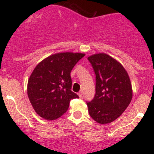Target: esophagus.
<instances>
[{
  "label": "esophagus",
  "instance_id": "esophagus-1",
  "mask_svg": "<svg viewBox=\"0 0 154 154\" xmlns=\"http://www.w3.org/2000/svg\"><path fill=\"white\" fill-rule=\"evenodd\" d=\"M78 95H79V98H82V91L79 92V93H78Z\"/></svg>",
  "mask_w": 154,
  "mask_h": 154
}]
</instances>
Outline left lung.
Returning <instances> with one entry per match:
<instances>
[{"label": "left lung", "mask_w": 154, "mask_h": 154, "mask_svg": "<svg viewBox=\"0 0 154 154\" xmlns=\"http://www.w3.org/2000/svg\"><path fill=\"white\" fill-rule=\"evenodd\" d=\"M95 74V95L87 102L90 115L98 123H111L128 108L132 98L130 77L122 65L106 54L88 58Z\"/></svg>", "instance_id": "obj_1"}]
</instances>
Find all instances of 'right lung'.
Returning <instances> with one entry per match:
<instances>
[{
    "instance_id": "add662e5",
    "label": "right lung",
    "mask_w": 154,
    "mask_h": 154,
    "mask_svg": "<svg viewBox=\"0 0 154 154\" xmlns=\"http://www.w3.org/2000/svg\"><path fill=\"white\" fill-rule=\"evenodd\" d=\"M84 54L59 53L37 65L27 83V95L35 112L54 120L66 112L70 100L79 96L71 91L70 73Z\"/></svg>"
}]
</instances>
